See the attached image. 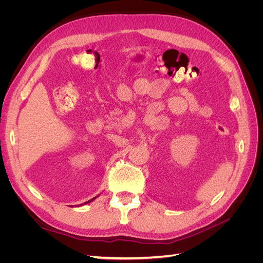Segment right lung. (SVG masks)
Returning a JSON list of instances; mask_svg holds the SVG:
<instances>
[{"mask_svg":"<svg viewBox=\"0 0 263 263\" xmlns=\"http://www.w3.org/2000/svg\"><path fill=\"white\" fill-rule=\"evenodd\" d=\"M98 196H99V195H98ZM98 196H95V197H93V198H92V200H90V201H87V202H85V203H84V204H89V203H90V202H92V201H94V200H95V198H97V197H98ZM81 205H82V204H81Z\"/></svg>","mask_w":263,"mask_h":263,"instance_id":"add662e5","label":"right lung"}]
</instances>
